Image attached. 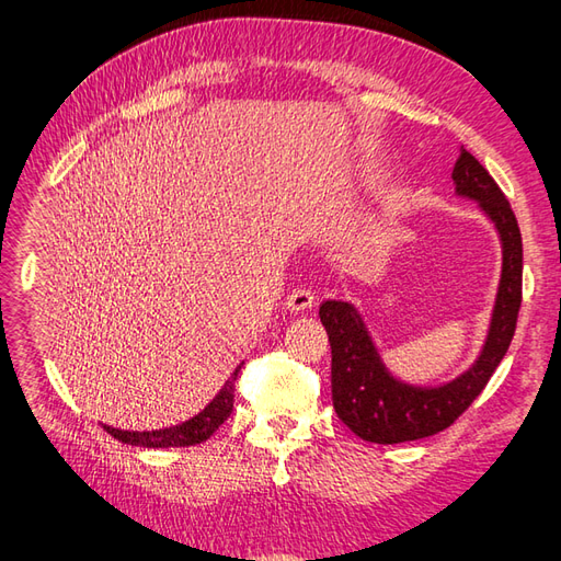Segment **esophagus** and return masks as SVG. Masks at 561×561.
<instances>
[{
	"mask_svg": "<svg viewBox=\"0 0 561 561\" xmlns=\"http://www.w3.org/2000/svg\"><path fill=\"white\" fill-rule=\"evenodd\" d=\"M313 304H316V296H313V291L311 289H294L289 296H287V301H284V306L289 308L291 313H301V311H308V308H313Z\"/></svg>",
	"mask_w": 561,
	"mask_h": 561,
	"instance_id": "1",
	"label": "esophagus"
}]
</instances>
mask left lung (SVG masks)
Listing matches in <instances>:
<instances>
[{"mask_svg": "<svg viewBox=\"0 0 561 561\" xmlns=\"http://www.w3.org/2000/svg\"><path fill=\"white\" fill-rule=\"evenodd\" d=\"M453 183L458 195L480 202L504 248L490 335L468 371L438 388L402 383L380 362L364 320L352 304L325 301L320 306V323L332 350V404L340 420L371 444H402L444 432L490 383L514 340L523 291V243L516 214L502 187L470 151H460Z\"/></svg>", "mask_w": 561, "mask_h": 561, "instance_id": "obj_1", "label": "left lung"}]
</instances>
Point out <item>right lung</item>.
I'll list each match as a JSON object with an SVG mask.
<instances>
[{"label": "right lung", "mask_w": 561, "mask_h": 561, "mask_svg": "<svg viewBox=\"0 0 561 561\" xmlns=\"http://www.w3.org/2000/svg\"><path fill=\"white\" fill-rule=\"evenodd\" d=\"M241 366L236 368L231 378L226 380L224 388L217 392L205 410L195 414L193 420H187L178 426L169 428H159V432H123V428H113L105 426L113 438L123 440V444L129 446H141V448H178V446H197L202 440H207L217 428L226 422V416L233 410V390H236V378Z\"/></svg>", "instance_id": "1"}]
</instances>
